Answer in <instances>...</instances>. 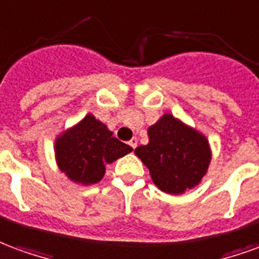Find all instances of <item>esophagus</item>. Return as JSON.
I'll return each mask as SVG.
<instances>
[{
  "label": "esophagus",
  "instance_id": "obj_1",
  "mask_svg": "<svg viewBox=\"0 0 259 259\" xmlns=\"http://www.w3.org/2000/svg\"><path fill=\"white\" fill-rule=\"evenodd\" d=\"M128 145H130V146H131L132 149H135L137 148V145H138V139L135 137L132 138L131 141H130V142H128Z\"/></svg>",
  "mask_w": 259,
  "mask_h": 259
}]
</instances>
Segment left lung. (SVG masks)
I'll return each instance as SVG.
<instances>
[{"label": "left lung", "mask_w": 259, "mask_h": 259, "mask_svg": "<svg viewBox=\"0 0 259 259\" xmlns=\"http://www.w3.org/2000/svg\"><path fill=\"white\" fill-rule=\"evenodd\" d=\"M148 134L149 143L138 146L135 154L158 189L181 194L200 184L211 161L205 137L171 114H164Z\"/></svg>", "instance_id": "obj_1"}]
</instances>
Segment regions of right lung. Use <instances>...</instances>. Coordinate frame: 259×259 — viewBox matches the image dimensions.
<instances>
[{"mask_svg":"<svg viewBox=\"0 0 259 259\" xmlns=\"http://www.w3.org/2000/svg\"><path fill=\"white\" fill-rule=\"evenodd\" d=\"M130 152L131 146L113 137V132L92 114L60 135L55 143L56 161L62 172L73 182L82 185L99 182L106 164Z\"/></svg>","mask_w":259,"mask_h":259,"instance_id":"right-lung-1","label":"right lung"}]
</instances>
